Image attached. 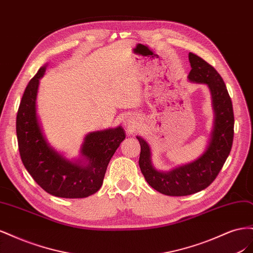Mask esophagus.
Here are the masks:
<instances>
[{"label":"esophagus","instance_id":"obj_1","mask_svg":"<svg viewBox=\"0 0 253 253\" xmlns=\"http://www.w3.org/2000/svg\"><path fill=\"white\" fill-rule=\"evenodd\" d=\"M137 125H138V124H137V121L132 120V119H126L125 121V126L128 129V131H134V129L137 126Z\"/></svg>","mask_w":253,"mask_h":253}]
</instances>
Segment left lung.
I'll use <instances>...</instances> for the list:
<instances>
[{
  "mask_svg": "<svg viewBox=\"0 0 253 253\" xmlns=\"http://www.w3.org/2000/svg\"><path fill=\"white\" fill-rule=\"evenodd\" d=\"M189 61L192 67L188 76L189 80L207 84L212 95L215 119L206 152L192 164L164 173L154 169L149 144L141 137H137L141 148L139 167L145 180L153 189L169 196H186L209 187L230 154L233 142L232 101L223 78L212 65L192 52L189 53Z\"/></svg>",
  "mask_w": 253,
  "mask_h": 253,
  "instance_id": "1",
  "label": "left lung"
}]
</instances>
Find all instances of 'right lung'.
<instances>
[{"mask_svg":"<svg viewBox=\"0 0 253 253\" xmlns=\"http://www.w3.org/2000/svg\"><path fill=\"white\" fill-rule=\"evenodd\" d=\"M42 66L29 81L17 114V137L22 163L35 181L47 193L64 198H83L96 193L103 182L114 153L126 138L124 128L89 133L81 149L86 166L61 156L44 138L36 113Z\"/></svg>","mask_w":253,"mask_h":253,"instance_id":"1","label":"right lung"}]
</instances>
